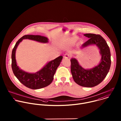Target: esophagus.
Returning <instances> with one entry per match:
<instances>
[{
    "label": "esophagus",
    "mask_w": 121,
    "mask_h": 121,
    "mask_svg": "<svg viewBox=\"0 0 121 121\" xmlns=\"http://www.w3.org/2000/svg\"><path fill=\"white\" fill-rule=\"evenodd\" d=\"M70 56H71V55H70V54L66 53V54H65L64 55V58H70Z\"/></svg>",
    "instance_id": "obj_1"
}]
</instances>
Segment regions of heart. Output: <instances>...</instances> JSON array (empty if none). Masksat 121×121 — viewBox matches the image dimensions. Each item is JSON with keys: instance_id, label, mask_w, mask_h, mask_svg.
<instances>
[{"instance_id": "obj_1", "label": "heart", "mask_w": 121, "mask_h": 121, "mask_svg": "<svg viewBox=\"0 0 121 121\" xmlns=\"http://www.w3.org/2000/svg\"><path fill=\"white\" fill-rule=\"evenodd\" d=\"M78 39V37H73V38H72L71 39L70 41H71V43H74L76 42L77 41Z\"/></svg>"}]
</instances>
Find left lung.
Returning <instances> with one entry per match:
<instances>
[{
	"label": "left lung",
	"instance_id": "1",
	"mask_svg": "<svg viewBox=\"0 0 121 121\" xmlns=\"http://www.w3.org/2000/svg\"><path fill=\"white\" fill-rule=\"evenodd\" d=\"M89 39L82 45V48L89 45L95 44L100 50L101 62L99 65L91 69L82 67L75 58L71 61V72L74 81L84 87L91 88L99 85L106 77L111 65V52L106 41L99 34L87 33L84 34Z\"/></svg>",
	"mask_w": 121,
	"mask_h": 121
}]
</instances>
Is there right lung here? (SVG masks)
I'll return each instance as SVG.
<instances>
[{"label":"right lung","mask_w":121,"mask_h":121,"mask_svg":"<svg viewBox=\"0 0 121 121\" xmlns=\"http://www.w3.org/2000/svg\"><path fill=\"white\" fill-rule=\"evenodd\" d=\"M26 39L43 43H46L48 42L47 38L40 35H26L20 38L16 43L12 51L11 67L13 72L21 83L28 88L37 90L44 88L49 85L53 81L54 76L63 59V56H60L49 62L41 70L35 73L30 74L24 72L20 69L17 65L15 52L19 43L23 39Z\"/></svg>","instance_id":"right-lung-1"}]
</instances>
